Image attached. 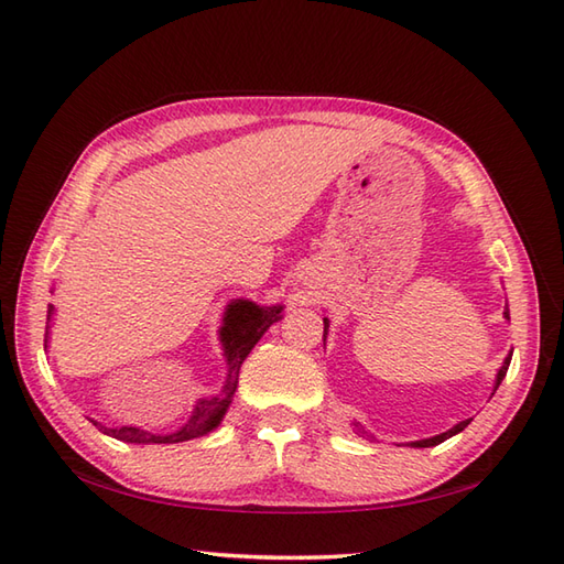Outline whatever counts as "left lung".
<instances>
[{"label":"left lung","instance_id":"8db88e82","mask_svg":"<svg viewBox=\"0 0 564 564\" xmlns=\"http://www.w3.org/2000/svg\"><path fill=\"white\" fill-rule=\"evenodd\" d=\"M505 317L509 319V310H505ZM326 332H329V319L324 317V341H326ZM509 362H512V352H509V356L505 358V362H502V368L497 370V377H495V389H492V394L497 391V387H500V382L505 379V375H507V370H509ZM470 423V417L468 421H462V423H456L452 430H447V432H440V435H435V437H427V440H415V442H411V447H435V444H440V442H444V440H449V437H454V435H459V432L466 427ZM356 430L360 432V435H365V437H370V432L365 430L360 423H356Z\"/></svg>","mask_w":564,"mask_h":564}]
</instances>
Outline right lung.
Listing matches in <instances>:
<instances>
[{
  "label": "right lung",
  "mask_w": 564,
  "mask_h": 564,
  "mask_svg": "<svg viewBox=\"0 0 564 564\" xmlns=\"http://www.w3.org/2000/svg\"><path fill=\"white\" fill-rule=\"evenodd\" d=\"M283 305H257L252 300H232V303L223 312V324L218 329V338L223 346V356H226L228 365V377L226 384H223L220 394L216 397H206L199 399L194 405V411L189 415V421L182 425L175 432H167V435H155V432L141 430L134 425H122V427H108L98 421L94 423L102 435H110L115 440L122 442H134V444H177V442H187L194 437H204L208 432L216 430L226 415L228 405L232 403V394L238 389V377L245 358L250 356V350L257 346L261 336L267 334L271 324H276L283 317ZM52 314H55V307L47 305V332H45V348H47V338H50V322Z\"/></svg>",
  "instance_id": "add662e5"
}]
</instances>
